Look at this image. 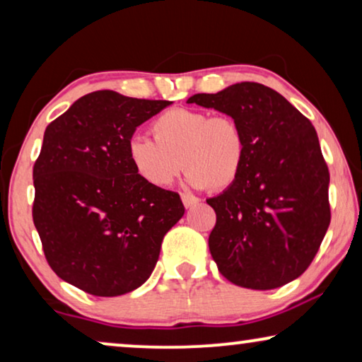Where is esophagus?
<instances>
[{
	"label": "esophagus",
	"instance_id": "obj_1",
	"mask_svg": "<svg viewBox=\"0 0 362 362\" xmlns=\"http://www.w3.org/2000/svg\"><path fill=\"white\" fill-rule=\"evenodd\" d=\"M181 201H182V204H185V207H192V206L199 204L201 199L192 194H181Z\"/></svg>",
	"mask_w": 362,
	"mask_h": 362
}]
</instances>
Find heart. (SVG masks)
<instances>
[{
  "mask_svg": "<svg viewBox=\"0 0 362 362\" xmlns=\"http://www.w3.org/2000/svg\"><path fill=\"white\" fill-rule=\"evenodd\" d=\"M150 133L153 140L128 141V158L136 175L155 187L170 186L185 166L189 186L226 189L244 170L245 133L230 115L171 108L151 122Z\"/></svg>",
  "mask_w": 362,
  "mask_h": 362,
  "instance_id": "obj_1",
  "label": "heart"
}]
</instances>
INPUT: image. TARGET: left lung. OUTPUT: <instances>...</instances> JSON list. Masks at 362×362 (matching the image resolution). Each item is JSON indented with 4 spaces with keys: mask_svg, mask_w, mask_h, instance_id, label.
<instances>
[{
    "mask_svg": "<svg viewBox=\"0 0 362 362\" xmlns=\"http://www.w3.org/2000/svg\"><path fill=\"white\" fill-rule=\"evenodd\" d=\"M187 103L234 117L247 140L234 185L207 199L216 211L209 250L234 285L272 290L313 262L331 221L329 171L315 127L274 88L240 82Z\"/></svg>",
    "mask_w": 362,
    "mask_h": 362,
    "instance_id": "1",
    "label": "left lung"
}]
</instances>
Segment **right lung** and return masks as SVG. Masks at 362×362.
Instances as JSON below:
<instances>
[{
  "label": "right lung",
  "mask_w": 362,
  "mask_h": 362,
  "mask_svg": "<svg viewBox=\"0 0 362 362\" xmlns=\"http://www.w3.org/2000/svg\"><path fill=\"white\" fill-rule=\"evenodd\" d=\"M170 103L97 90L47 125L33 170V221L47 264L67 284L118 296L150 279L185 206L136 175L128 141Z\"/></svg>",
  "instance_id": "right-lung-1"
}]
</instances>
